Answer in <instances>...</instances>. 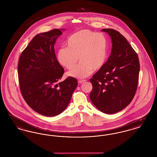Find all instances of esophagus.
<instances>
[{"label":"esophagus","instance_id":"1","mask_svg":"<svg viewBox=\"0 0 157 157\" xmlns=\"http://www.w3.org/2000/svg\"><path fill=\"white\" fill-rule=\"evenodd\" d=\"M86 80H85V79H83V80H79V83H83V82H86Z\"/></svg>","mask_w":157,"mask_h":157}]
</instances>
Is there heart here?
<instances>
[{
	"label": "heart",
	"mask_w": 157,
	"mask_h": 157,
	"mask_svg": "<svg viewBox=\"0 0 157 157\" xmlns=\"http://www.w3.org/2000/svg\"><path fill=\"white\" fill-rule=\"evenodd\" d=\"M67 47L59 49L57 58L60 63L67 69L75 67L67 75L79 79L85 78L94 70H99L104 65L107 56V40L104 35L89 29L79 30L68 38Z\"/></svg>",
	"instance_id": "heart-1"
}]
</instances>
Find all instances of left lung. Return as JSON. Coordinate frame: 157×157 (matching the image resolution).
<instances>
[{
    "label": "left lung",
    "instance_id": "1",
    "mask_svg": "<svg viewBox=\"0 0 157 157\" xmlns=\"http://www.w3.org/2000/svg\"><path fill=\"white\" fill-rule=\"evenodd\" d=\"M111 37L112 51L104 65L92 76L90 99L98 109L112 114L127 107L134 97L140 61L126 38L117 30L103 29Z\"/></svg>",
    "mask_w": 157,
    "mask_h": 157
}]
</instances>
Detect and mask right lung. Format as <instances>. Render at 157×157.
<instances>
[{
  "mask_svg": "<svg viewBox=\"0 0 157 157\" xmlns=\"http://www.w3.org/2000/svg\"><path fill=\"white\" fill-rule=\"evenodd\" d=\"M62 34L57 29L37 34L23 50L18 63L23 98L32 109L46 117L63 112L78 86L71 76L59 82L64 69L56 59L54 45Z\"/></svg>",
  "mask_w": 157,
  "mask_h": 157,
  "instance_id": "add662e5",
  "label": "right lung"
}]
</instances>
